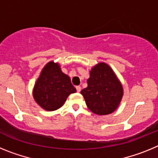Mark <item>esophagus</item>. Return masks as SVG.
<instances>
[{
	"label": "esophagus",
	"mask_w": 158,
	"mask_h": 158,
	"mask_svg": "<svg viewBox=\"0 0 158 158\" xmlns=\"http://www.w3.org/2000/svg\"><path fill=\"white\" fill-rule=\"evenodd\" d=\"M76 89H77V93H80L81 90V86H77Z\"/></svg>",
	"instance_id": "esophagus-1"
}]
</instances>
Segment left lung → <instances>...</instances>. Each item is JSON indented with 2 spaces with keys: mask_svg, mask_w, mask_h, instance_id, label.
<instances>
[{
  "mask_svg": "<svg viewBox=\"0 0 158 158\" xmlns=\"http://www.w3.org/2000/svg\"><path fill=\"white\" fill-rule=\"evenodd\" d=\"M88 86L82 89L86 105L96 115L111 114L118 108L123 96V88L111 66L100 62L89 71Z\"/></svg>",
  "mask_w": 158,
  "mask_h": 158,
  "instance_id": "obj_1",
  "label": "left lung"
}]
</instances>
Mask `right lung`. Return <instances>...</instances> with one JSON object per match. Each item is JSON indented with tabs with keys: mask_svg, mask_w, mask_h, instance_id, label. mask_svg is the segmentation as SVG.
Returning a JSON list of instances; mask_svg holds the SVG:
<instances>
[{
	"mask_svg": "<svg viewBox=\"0 0 158 158\" xmlns=\"http://www.w3.org/2000/svg\"><path fill=\"white\" fill-rule=\"evenodd\" d=\"M77 90L70 78L61 69L59 63L49 62L43 67L33 88V98L40 107L47 111L58 109L67 97Z\"/></svg>",
	"mask_w": 158,
	"mask_h": 158,
	"instance_id": "add662e5",
	"label": "right lung"
}]
</instances>
